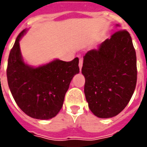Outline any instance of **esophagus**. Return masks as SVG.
<instances>
[{
  "label": "esophagus",
  "instance_id": "34e87169",
  "mask_svg": "<svg viewBox=\"0 0 147 147\" xmlns=\"http://www.w3.org/2000/svg\"><path fill=\"white\" fill-rule=\"evenodd\" d=\"M83 61L82 58H80V63H79V67H80V69L81 70V68L83 67Z\"/></svg>",
  "mask_w": 147,
  "mask_h": 147
}]
</instances>
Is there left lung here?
I'll use <instances>...</instances> for the list:
<instances>
[{
    "label": "left lung",
    "instance_id": "8db88e82",
    "mask_svg": "<svg viewBox=\"0 0 147 147\" xmlns=\"http://www.w3.org/2000/svg\"><path fill=\"white\" fill-rule=\"evenodd\" d=\"M84 93L96 117L117 116L131 98L137 82L136 49L126 30H119L83 57Z\"/></svg>",
    "mask_w": 147,
    "mask_h": 147
}]
</instances>
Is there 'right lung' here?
<instances>
[{"label":"right lung","mask_w":147,"mask_h":147,"mask_svg":"<svg viewBox=\"0 0 147 147\" xmlns=\"http://www.w3.org/2000/svg\"><path fill=\"white\" fill-rule=\"evenodd\" d=\"M21 31L11 48L8 61L7 79L9 89L18 106L29 117L48 120L60 112L71 81L80 72L79 58L71 61L56 60L38 67L23 61L20 40Z\"/></svg>","instance_id":"add662e5"}]
</instances>
